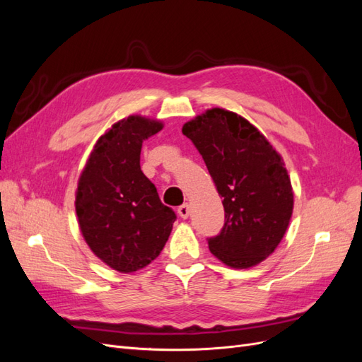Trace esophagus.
Returning <instances> with one entry per match:
<instances>
[{
  "label": "esophagus",
  "mask_w": 362,
  "mask_h": 362,
  "mask_svg": "<svg viewBox=\"0 0 362 362\" xmlns=\"http://www.w3.org/2000/svg\"><path fill=\"white\" fill-rule=\"evenodd\" d=\"M178 214L181 218H187L190 214V206L187 204H182L181 206H178Z\"/></svg>",
  "instance_id": "esophagus-1"
}]
</instances>
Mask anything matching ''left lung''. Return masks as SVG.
Returning <instances> with one entry per match:
<instances>
[{
    "label": "left lung",
    "instance_id": "8db88e82",
    "mask_svg": "<svg viewBox=\"0 0 362 362\" xmlns=\"http://www.w3.org/2000/svg\"><path fill=\"white\" fill-rule=\"evenodd\" d=\"M223 199L225 225L208 238L211 254L234 269L266 259L286 234L293 213L288 172L269 140L237 113L211 108L184 124Z\"/></svg>",
    "mask_w": 362,
    "mask_h": 362
}]
</instances>
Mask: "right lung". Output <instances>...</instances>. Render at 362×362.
<instances>
[{"instance_id":"1","label":"right lung","mask_w":362,"mask_h":362,"mask_svg":"<svg viewBox=\"0 0 362 362\" xmlns=\"http://www.w3.org/2000/svg\"><path fill=\"white\" fill-rule=\"evenodd\" d=\"M161 128L160 120L137 115L119 120L98 139L78 180L81 234L93 254L120 273L154 261L177 218L140 169L141 144Z\"/></svg>"}]
</instances>
